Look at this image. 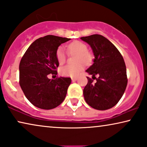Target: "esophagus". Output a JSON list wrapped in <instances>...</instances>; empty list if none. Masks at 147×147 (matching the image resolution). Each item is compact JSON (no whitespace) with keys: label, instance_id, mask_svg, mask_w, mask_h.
I'll return each mask as SVG.
<instances>
[{"label":"esophagus","instance_id":"obj_1","mask_svg":"<svg viewBox=\"0 0 147 147\" xmlns=\"http://www.w3.org/2000/svg\"><path fill=\"white\" fill-rule=\"evenodd\" d=\"M77 80V77H74V78H72V81L75 82Z\"/></svg>","mask_w":147,"mask_h":147}]
</instances>
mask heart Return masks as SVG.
I'll return each instance as SVG.
<instances>
[{
  "mask_svg": "<svg viewBox=\"0 0 147 147\" xmlns=\"http://www.w3.org/2000/svg\"><path fill=\"white\" fill-rule=\"evenodd\" d=\"M87 45L80 41H75L68 46L70 54H76L75 65H66L60 68V74L64 77H77L84 70L85 64H89L93 60V55L87 51ZM56 58L60 64L66 61V56L62 47H59L56 51Z\"/></svg>",
  "mask_w": 147,
  "mask_h": 147,
  "instance_id": "obj_1",
  "label": "heart"
}]
</instances>
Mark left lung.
I'll return each instance as SVG.
<instances>
[{
	"instance_id": "1",
	"label": "left lung",
	"mask_w": 147,
	"mask_h": 147,
	"mask_svg": "<svg viewBox=\"0 0 147 147\" xmlns=\"http://www.w3.org/2000/svg\"><path fill=\"white\" fill-rule=\"evenodd\" d=\"M81 39L91 46L95 57L93 64L86 70L93 77H87L84 98L94 109H110L122 98L128 83L124 58L116 47L103 36L94 34ZM96 75L98 78L95 77Z\"/></svg>"
}]
</instances>
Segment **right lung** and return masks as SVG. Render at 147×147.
Masks as SVG:
<instances>
[{
  "mask_svg": "<svg viewBox=\"0 0 147 147\" xmlns=\"http://www.w3.org/2000/svg\"><path fill=\"white\" fill-rule=\"evenodd\" d=\"M70 40L52 35L40 38L30 45L21 58L19 84L27 99L38 108H55L65 99L71 79H50L48 75H57L56 51Z\"/></svg>",
  "mask_w": 147,
  "mask_h": 147,
  "instance_id": "obj_1",
  "label": "right lung"
}]
</instances>
